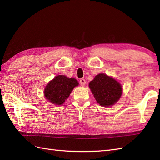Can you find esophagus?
<instances>
[{
    "instance_id": "1",
    "label": "esophagus",
    "mask_w": 160,
    "mask_h": 160,
    "mask_svg": "<svg viewBox=\"0 0 160 160\" xmlns=\"http://www.w3.org/2000/svg\"><path fill=\"white\" fill-rule=\"evenodd\" d=\"M80 83L82 86H84V85H85V84H86V80H84V78H81V79L80 80Z\"/></svg>"
}]
</instances>
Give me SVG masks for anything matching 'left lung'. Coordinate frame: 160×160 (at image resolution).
<instances>
[{"label":"left lung","mask_w":160,"mask_h":160,"mask_svg":"<svg viewBox=\"0 0 160 160\" xmlns=\"http://www.w3.org/2000/svg\"><path fill=\"white\" fill-rule=\"evenodd\" d=\"M89 87L98 103L102 107H109L115 104L122 93L121 84L114 78L100 73L91 81Z\"/></svg>","instance_id":"left-lung-1"}]
</instances>
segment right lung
I'll return each mask as SVG.
<instances>
[{"mask_svg": "<svg viewBox=\"0 0 160 160\" xmlns=\"http://www.w3.org/2000/svg\"><path fill=\"white\" fill-rule=\"evenodd\" d=\"M78 85V82L75 78L59 75L47 84L44 94L50 102L60 105L65 102L73 88Z\"/></svg>", "mask_w": 160, "mask_h": 160, "instance_id": "obj_1", "label": "right lung"}]
</instances>
